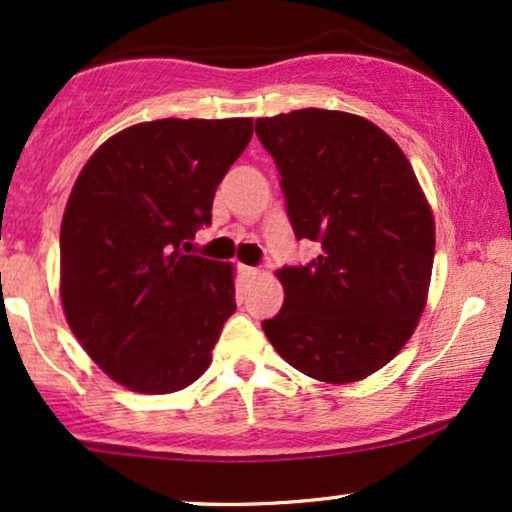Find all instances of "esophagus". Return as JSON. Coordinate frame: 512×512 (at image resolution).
<instances>
[{
    "instance_id": "1",
    "label": "esophagus",
    "mask_w": 512,
    "mask_h": 512,
    "mask_svg": "<svg viewBox=\"0 0 512 512\" xmlns=\"http://www.w3.org/2000/svg\"><path fill=\"white\" fill-rule=\"evenodd\" d=\"M241 274L245 278H257V276H260V269H257V267H241Z\"/></svg>"
}]
</instances>
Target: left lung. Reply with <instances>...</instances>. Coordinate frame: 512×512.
<instances>
[{
  "label": "left lung",
  "instance_id": "left-lung-1",
  "mask_svg": "<svg viewBox=\"0 0 512 512\" xmlns=\"http://www.w3.org/2000/svg\"><path fill=\"white\" fill-rule=\"evenodd\" d=\"M297 241L321 255L278 271L286 300L262 331L323 383L383 368L416 331L435 260V219L401 148L352 113L302 108L260 118Z\"/></svg>",
  "mask_w": 512,
  "mask_h": 512
}]
</instances>
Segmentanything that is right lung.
I'll return each instance as SVG.
<instances>
[{
  "instance_id": "add662e5",
  "label": "right lung",
  "mask_w": 512,
  "mask_h": 512,
  "mask_svg": "<svg viewBox=\"0 0 512 512\" xmlns=\"http://www.w3.org/2000/svg\"><path fill=\"white\" fill-rule=\"evenodd\" d=\"M250 118L153 120L96 148L61 224V302L84 352L120 385L184 390L236 309L234 267L189 255Z\"/></svg>"
}]
</instances>
